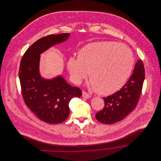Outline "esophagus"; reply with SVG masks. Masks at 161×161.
Returning a JSON list of instances; mask_svg holds the SVG:
<instances>
[{"mask_svg":"<svg viewBox=\"0 0 161 161\" xmlns=\"http://www.w3.org/2000/svg\"><path fill=\"white\" fill-rule=\"evenodd\" d=\"M82 97L84 98L88 99V98H89L91 97V95L88 93H87V92H85V91H82Z\"/></svg>","mask_w":161,"mask_h":161,"instance_id":"obj_1","label":"esophagus"}]
</instances>
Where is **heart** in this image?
Segmentation results:
<instances>
[{"label": "heart", "instance_id": "1", "mask_svg": "<svg viewBox=\"0 0 161 161\" xmlns=\"http://www.w3.org/2000/svg\"><path fill=\"white\" fill-rule=\"evenodd\" d=\"M77 56H70L67 61L72 81L79 84L88 73L87 86L102 95L119 90L130 77L135 63L131 50L113 42L91 43L82 47Z\"/></svg>", "mask_w": 161, "mask_h": 161}]
</instances>
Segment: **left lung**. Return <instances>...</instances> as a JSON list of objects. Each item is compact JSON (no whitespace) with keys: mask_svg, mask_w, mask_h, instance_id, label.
Listing matches in <instances>:
<instances>
[{"mask_svg":"<svg viewBox=\"0 0 161 161\" xmlns=\"http://www.w3.org/2000/svg\"><path fill=\"white\" fill-rule=\"evenodd\" d=\"M144 78V65L142 61L139 59L133 74L125 86L119 91L103 98L105 107L96 114V119L104 124H113L124 119L136 107Z\"/></svg>","mask_w":161,"mask_h":161,"instance_id":"8db88e82","label":"left lung"}]
</instances>
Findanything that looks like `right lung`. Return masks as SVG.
Segmentation results:
<instances>
[{"label":"right lung","mask_w":161,"mask_h":161,"mask_svg":"<svg viewBox=\"0 0 161 161\" xmlns=\"http://www.w3.org/2000/svg\"><path fill=\"white\" fill-rule=\"evenodd\" d=\"M69 36L62 33L39 39L26 51L20 62L19 79L24 102L39 119L47 123L65 121L69 116V102L82 95V91L69 85L62 75L46 79L40 74V54L65 42Z\"/></svg>","instance_id":"add662e5"}]
</instances>
